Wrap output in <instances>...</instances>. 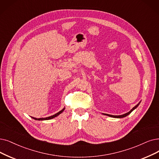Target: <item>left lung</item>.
I'll return each instance as SVG.
<instances>
[{
    "instance_id": "left-lung-1",
    "label": "left lung",
    "mask_w": 159,
    "mask_h": 159,
    "mask_svg": "<svg viewBox=\"0 0 159 159\" xmlns=\"http://www.w3.org/2000/svg\"><path fill=\"white\" fill-rule=\"evenodd\" d=\"M140 102H141V101L139 102L136 106H135L134 107H133V108H132L130 111H129V112H127V113H125V114H123V115H120V116H113V115H110V114H107V113H102V114H103V115L111 117H114V118H123V117H126V116H129V114H130L133 110H134L136 108V107L139 106V104H140Z\"/></svg>"
}]
</instances>
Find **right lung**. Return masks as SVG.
Instances as JSON below:
<instances>
[{"instance_id": "right-lung-1", "label": "right lung", "mask_w": 159, "mask_h": 159, "mask_svg": "<svg viewBox=\"0 0 159 159\" xmlns=\"http://www.w3.org/2000/svg\"><path fill=\"white\" fill-rule=\"evenodd\" d=\"M65 110V107H64V108H63L62 110H61L60 111H59L58 113H55V115H53V116H49V117H44V118H35V117H31L33 119H35V120H49V119H53L54 117H57V116H58L59 115H60V114L61 113H62L63 111H64V110Z\"/></svg>"}]
</instances>
